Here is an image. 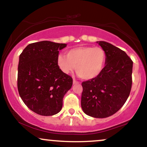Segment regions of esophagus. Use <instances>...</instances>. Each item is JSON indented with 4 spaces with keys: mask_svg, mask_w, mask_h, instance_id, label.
<instances>
[{
    "mask_svg": "<svg viewBox=\"0 0 147 147\" xmlns=\"http://www.w3.org/2000/svg\"><path fill=\"white\" fill-rule=\"evenodd\" d=\"M73 83L74 84H78L79 82H78L76 80V79H74H74H73Z\"/></svg>",
    "mask_w": 147,
    "mask_h": 147,
    "instance_id": "34e87169",
    "label": "esophagus"
}]
</instances>
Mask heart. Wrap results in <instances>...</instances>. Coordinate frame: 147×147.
Here are the masks:
<instances>
[{
	"label": "heart",
	"instance_id": "1",
	"mask_svg": "<svg viewBox=\"0 0 147 147\" xmlns=\"http://www.w3.org/2000/svg\"><path fill=\"white\" fill-rule=\"evenodd\" d=\"M106 59L107 55L103 49L80 47L70 49L66 55H59L57 64L63 73L69 74L75 69L79 77L89 80L96 78L101 73Z\"/></svg>",
	"mask_w": 147,
	"mask_h": 147
}]
</instances>
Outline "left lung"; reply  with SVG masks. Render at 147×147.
<instances>
[{"label":"left lung","instance_id":"left-lung-1","mask_svg":"<svg viewBox=\"0 0 147 147\" xmlns=\"http://www.w3.org/2000/svg\"><path fill=\"white\" fill-rule=\"evenodd\" d=\"M97 42L106 53L105 66L96 78L82 83L81 106L88 115L105 118L119 111L128 98L133 61L124 51L111 44Z\"/></svg>","mask_w":147,"mask_h":147}]
</instances>
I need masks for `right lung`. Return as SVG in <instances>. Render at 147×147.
Segmentation results:
<instances>
[{
  "label": "right lung",
  "instance_id": "obj_1",
  "mask_svg": "<svg viewBox=\"0 0 147 147\" xmlns=\"http://www.w3.org/2000/svg\"><path fill=\"white\" fill-rule=\"evenodd\" d=\"M66 44L41 41L28 45L20 55L18 88L26 105L34 113L51 116L61 110L63 98L73 79L57 64Z\"/></svg>",
  "mask_w": 147,
  "mask_h": 147
}]
</instances>
